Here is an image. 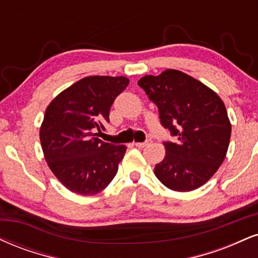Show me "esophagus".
I'll list each match as a JSON object with an SVG mask.
<instances>
[{
  "label": "esophagus",
  "mask_w": 258,
  "mask_h": 258,
  "mask_svg": "<svg viewBox=\"0 0 258 258\" xmlns=\"http://www.w3.org/2000/svg\"><path fill=\"white\" fill-rule=\"evenodd\" d=\"M149 143H150V141H147V142H139V143H135V145L137 148H144L147 147V145H149Z\"/></svg>",
  "instance_id": "esophagus-1"
}]
</instances>
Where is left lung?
<instances>
[{"label": "left lung", "instance_id": "obj_1", "mask_svg": "<svg viewBox=\"0 0 258 258\" xmlns=\"http://www.w3.org/2000/svg\"><path fill=\"white\" fill-rule=\"evenodd\" d=\"M138 85L159 108L161 125L175 138L163 142L166 156L155 166V175L170 190L180 192L206 184L225 160L231 138L222 99L175 70L143 77Z\"/></svg>", "mask_w": 258, "mask_h": 258}]
</instances>
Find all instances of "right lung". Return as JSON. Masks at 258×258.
Wrapping results in <instances>:
<instances>
[{
    "instance_id": "obj_1",
    "label": "right lung",
    "mask_w": 258,
    "mask_h": 258,
    "mask_svg": "<svg viewBox=\"0 0 258 258\" xmlns=\"http://www.w3.org/2000/svg\"><path fill=\"white\" fill-rule=\"evenodd\" d=\"M128 83L125 77H86L46 108L39 132L43 154L54 175L74 194H98L116 174L126 147L102 142L97 132L105 130L111 104Z\"/></svg>"
}]
</instances>
